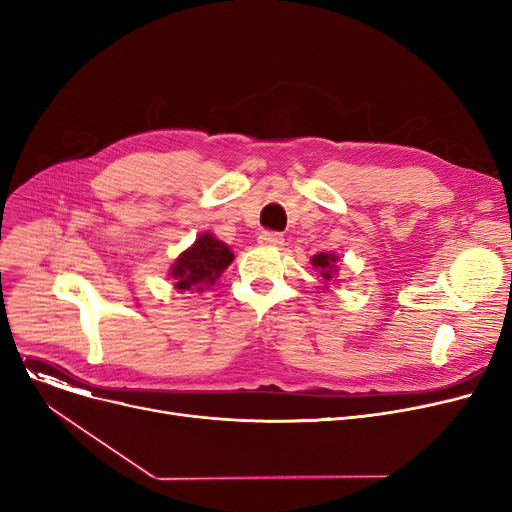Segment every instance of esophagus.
Segmentation results:
<instances>
[{"mask_svg": "<svg viewBox=\"0 0 512 512\" xmlns=\"http://www.w3.org/2000/svg\"><path fill=\"white\" fill-rule=\"evenodd\" d=\"M259 242L265 247H282L284 245V238L278 232H261L259 234Z\"/></svg>", "mask_w": 512, "mask_h": 512, "instance_id": "34e87169", "label": "esophagus"}]
</instances>
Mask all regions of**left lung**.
I'll return each mask as SVG.
<instances>
[{
    "label": "left lung",
    "instance_id": "8db88e82",
    "mask_svg": "<svg viewBox=\"0 0 512 512\" xmlns=\"http://www.w3.org/2000/svg\"><path fill=\"white\" fill-rule=\"evenodd\" d=\"M311 265L319 272V276L324 278V290H330V282L338 284V272H340V257L332 251L326 253H317L311 257Z\"/></svg>",
    "mask_w": 512,
    "mask_h": 512
}]
</instances>
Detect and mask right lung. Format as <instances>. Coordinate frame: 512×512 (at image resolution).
<instances>
[{"label":"right lung","instance_id":"right-lung-1","mask_svg":"<svg viewBox=\"0 0 512 512\" xmlns=\"http://www.w3.org/2000/svg\"><path fill=\"white\" fill-rule=\"evenodd\" d=\"M234 261L232 249L211 232L197 236L191 247L182 251L170 267V280L178 292L209 290Z\"/></svg>","mask_w":512,"mask_h":512}]
</instances>
